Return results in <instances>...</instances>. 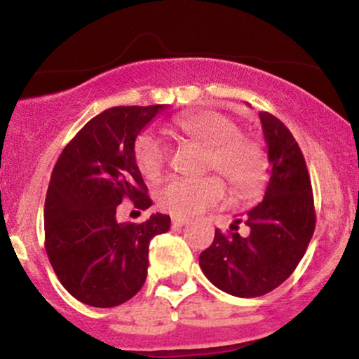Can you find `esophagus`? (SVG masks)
I'll list each match as a JSON object with an SVG mask.
<instances>
[{"instance_id": "1", "label": "esophagus", "mask_w": 359, "mask_h": 359, "mask_svg": "<svg viewBox=\"0 0 359 359\" xmlns=\"http://www.w3.org/2000/svg\"><path fill=\"white\" fill-rule=\"evenodd\" d=\"M185 224H187V219H185V217H179V216L172 217V226H174V228H182Z\"/></svg>"}]
</instances>
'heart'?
<instances>
[{
	"label": "heart",
	"instance_id": "heart-1",
	"mask_svg": "<svg viewBox=\"0 0 359 359\" xmlns=\"http://www.w3.org/2000/svg\"><path fill=\"white\" fill-rule=\"evenodd\" d=\"M172 133L182 135L205 147V170H216L228 180L236 196H251L265 184L266 160L259 143L240 131V125L219 111L180 114L167 125ZM135 163L147 180H156L167 165L168 148L151 131H143L135 142ZM226 197L221 177L168 180L156 191L160 209L172 216L191 217L217 205Z\"/></svg>",
	"mask_w": 359,
	"mask_h": 359
}]
</instances>
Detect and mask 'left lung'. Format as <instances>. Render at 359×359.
<instances>
[{
    "instance_id": "8db88e82",
    "label": "left lung",
    "mask_w": 359,
    "mask_h": 359,
    "mask_svg": "<svg viewBox=\"0 0 359 359\" xmlns=\"http://www.w3.org/2000/svg\"><path fill=\"white\" fill-rule=\"evenodd\" d=\"M259 119L271 163L265 197L245 214L246 236L238 233L236 219L231 231L216 229L199 257L205 277L236 297H259L285 282L316 229L311 177L299 143L273 114L262 111Z\"/></svg>"
}]
</instances>
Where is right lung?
Returning a JSON list of instances; mask_svg holds the SVG:
<instances>
[{"instance_id": "right-lung-1", "label": "right lung", "mask_w": 359, "mask_h": 359, "mask_svg": "<svg viewBox=\"0 0 359 359\" xmlns=\"http://www.w3.org/2000/svg\"><path fill=\"white\" fill-rule=\"evenodd\" d=\"M165 106H116L102 111L65 145L45 197V251L65 290L93 307H116L147 278L148 245L170 229V216L140 224L116 221L130 199H151L135 163V140Z\"/></svg>"}]
</instances>
